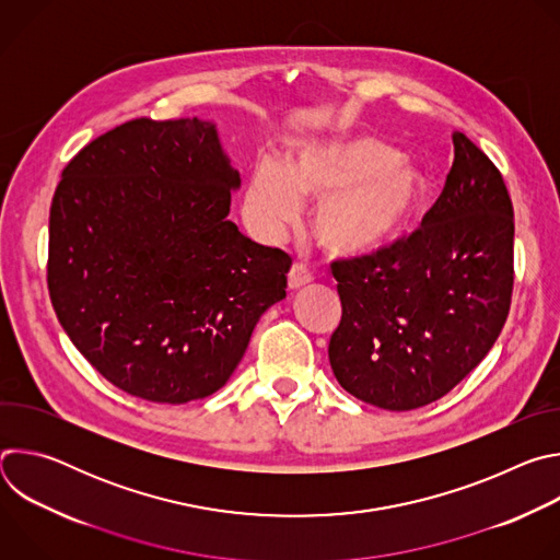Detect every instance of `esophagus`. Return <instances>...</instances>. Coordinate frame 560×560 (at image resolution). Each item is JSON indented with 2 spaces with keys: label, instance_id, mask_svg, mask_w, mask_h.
Segmentation results:
<instances>
[{
  "label": "esophagus",
  "instance_id": "esophagus-1",
  "mask_svg": "<svg viewBox=\"0 0 560 560\" xmlns=\"http://www.w3.org/2000/svg\"><path fill=\"white\" fill-rule=\"evenodd\" d=\"M312 281V272L303 264H294L288 272V285L290 290H299Z\"/></svg>",
  "mask_w": 560,
  "mask_h": 560
}]
</instances>
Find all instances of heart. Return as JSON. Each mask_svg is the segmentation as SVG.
Returning <instances> with one entry per match:
<instances>
[{
	"instance_id": "obj_1",
	"label": "heart",
	"mask_w": 560,
	"mask_h": 560,
	"mask_svg": "<svg viewBox=\"0 0 560 560\" xmlns=\"http://www.w3.org/2000/svg\"><path fill=\"white\" fill-rule=\"evenodd\" d=\"M421 175L372 137L339 135L303 143L288 168L257 162L244 217L264 238H279L301 217V201L316 203L312 230L332 257L357 259L401 236L423 203Z\"/></svg>"
}]
</instances>
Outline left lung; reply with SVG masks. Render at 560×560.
I'll list each match as a JSON object with an SVG mask.
<instances>
[{"label": "left lung", "instance_id": "1", "mask_svg": "<svg viewBox=\"0 0 560 560\" xmlns=\"http://www.w3.org/2000/svg\"><path fill=\"white\" fill-rule=\"evenodd\" d=\"M454 164L421 228L332 264L341 324L328 357L361 401L406 412L458 385L497 343L514 285V208L490 156L452 135Z\"/></svg>", "mask_w": 560, "mask_h": 560}]
</instances>
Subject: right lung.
Masks as SVG:
<instances>
[{
  "label": "right lung",
  "instance_id": "add662e5",
  "mask_svg": "<svg viewBox=\"0 0 560 560\" xmlns=\"http://www.w3.org/2000/svg\"><path fill=\"white\" fill-rule=\"evenodd\" d=\"M242 186L212 121L132 119L79 150L48 223V292L119 389L188 404L225 385L292 259L228 221Z\"/></svg>",
  "mask_w": 560,
  "mask_h": 560
}]
</instances>
